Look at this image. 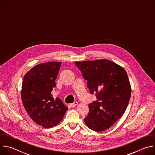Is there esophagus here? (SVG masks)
Masks as SVG:
<instances>
[{"label":"esophagus","instance_id":"obj_1","mask_svg":"<svg viewBox=\"0 0 155 155\" xmlns=\"http://www.w3.org/2000/svg\"><path fill=\"white\" fill-rule=\"evenodd\" d=\"M77 105H78V102H74V103L71 104V106L72 107H75L77 106Z\"/></svg>","mask_w":155,"mask_h":155}]
</instances>
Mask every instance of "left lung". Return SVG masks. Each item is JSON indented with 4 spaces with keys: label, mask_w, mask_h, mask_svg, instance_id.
Here are the masks:
<instances>
[{
    "label": "left lung",
    "mask_w": 155,
    "mask_h": 155,
    "mask_svg": "<svg viewBox=\"0 0 155 155\" xmlns=\"http://www.w3.org/2000/svg\"><path fill=\"white\" fill-rule=\"evenodd\" d=\"M75 63L87 80L90 93H96L97 100L89 104L84 123L93 130H105L123 115L128 105L131 87L127 74L121 66L108 59Z\"/></svg>",
    "instance_id": "8db88e82"
}]
</instances>
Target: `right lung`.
Wrapping results in <instances>:
<instances>
[{
    "label": "right lung",
    "mask_w": 155,
    "mask_h": 155,
    "mask_svg": "<svg viewBox=\"0 0 155 155\" xmlns=\"http://www.w3.org/2000/svg\"><path fill=\"white\" fill-rule=\"evenodd\" d=\"M61 64L47 62L35 65L25 74L22 84L21 95L25 110L35 123L45 128L59 124L68 109L51 94Z\"/></svg>",
    "instance_id": "add662e5"
}]
</instances>
